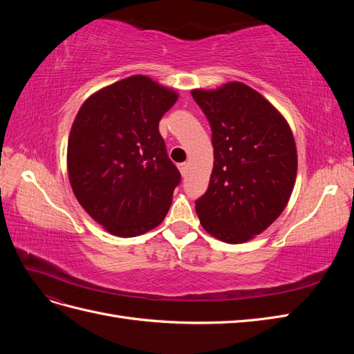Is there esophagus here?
I'll list each match as a JSON object with an SVG mask.
<instances>
[{"label": "esophagus", "mask_w": 354, "mask_h": 354, "mask_svg": "<svg viewBox=\"0 0 354 354\" xmlns=\"http://www.w3.org/2000/svg\"><path fill=\"white\" fill-rule=\"evenodd\" d=\"M178 169H180L181 176L186 177V176H187V169H189V164H187V162H181V164H178Z\"/></svg>", "instance_id": "34e87169"}]
</instances>
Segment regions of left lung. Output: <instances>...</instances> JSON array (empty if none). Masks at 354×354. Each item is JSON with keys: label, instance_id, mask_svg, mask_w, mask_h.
<instances>
[{"label": "left lung", "instance_id": "8db88e82", "mask_svg": "<svg viewBox=\"0 0 354 354\" xmlns=\"http://www.w3.org/2000/svg\"><path fill=\"white\" fill-rule=\"evenodd\" d=\"M212 133L214 167L195 201L202 227L227 243L250 241L281 216L292 194L297 149L285 118L242 82L194 90Z\"/></svg>", "mask_w": 354, "mask_h": 354}]
</instances>
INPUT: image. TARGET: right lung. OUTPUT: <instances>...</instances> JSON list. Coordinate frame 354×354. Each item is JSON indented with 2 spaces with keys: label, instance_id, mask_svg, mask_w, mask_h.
<instances>
[{
  "label": "right lung",
  "instance_id": "right-lung-1",
  "mask_svg": "<svg viewBox=\"0 0 354 354\" xmlns=\"http://www.w3.org/2000/svg\"><path fill=\"white\" fill-rule=\"evenodd\" d=\"M177 93L143 75L118 81L81 106L68 140V173L81 207L115 236L162 223L181 174L159 121Z\"/></svg>",
  "mask_w": 354,
  "mask_h": 354
}]
</instances>
